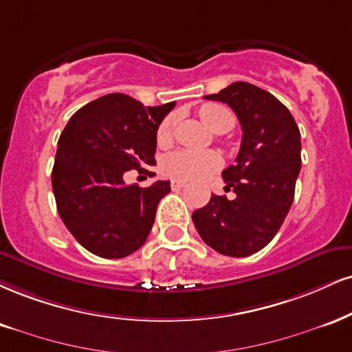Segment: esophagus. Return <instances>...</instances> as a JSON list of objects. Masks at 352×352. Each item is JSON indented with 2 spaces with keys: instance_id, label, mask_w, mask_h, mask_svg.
<instances>
[{
  "instance_id": "34e87169",
  "label": "esophagus",
  "mask_w": 352,
  "mask_h": 352,
  "mask_svg": "<svg viewBox=\"0 0 352 352\" xmlns=\"http://www.w3.org/2000/svg\"><path fill=\"white\" fill-rule=\"evenodd\" d=\"M185 185H187V184H185L184 180H179V179H173V180L170 182L172 190H180V188H184Z\"/></svg>"
}]
</instances>
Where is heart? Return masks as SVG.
<instances>
[{
  "instance_id": "1",
  "label": "heart",
  "mask_w": 352,
  "mask_h": 352,
  "mask_svg": "<svg viewBox=\"0 0 352 352\" xmlns=\"http://www.w3.org/2000/svg\"><path fill=\"white\" fill-rule=\"evenodd\" d=\"M200 118L213 131H230L234 126V114L230 108L219 103H206L200 108ZM175 118L167 116L159 124L157 142L165 146L172 141ZM221 167V157L213 151L182 149L170 152L162 160L165 175L182 180H200Z\"/></svg>"
}]
</instances>
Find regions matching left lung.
I'll return each mask as SVG.
<instances>
[{"label": "left lung", "mask_w": 352, "mask_h": 352, "mask_svg": "<svg viewBox=\"0 0 352 352\" xmlns=\"http://www.w3.org/2000/svg\"><path fill=\"white\" fill-rule=\"evenodd\" d=\"M205 98L236 113L243 141L236 162L221 173L236 198L211 195L192 219L214 251L248 257L274 239L289 213L302 167L300 131L289 109L256 85L236 82Z\"/></svg>", "instance_id": "1"}]
</instances>
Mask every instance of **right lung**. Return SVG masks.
Segmentation results:
<instances>
[{"mask_svg": "<svg viewBox=\"0 0 352 352\" xmlns=\"http://www.w3.org/2000/svg\"><path fill=\"white\" fill-rule=\"evenodd\" d=\"M175 107H144L111 93L80 108L58 138L52 190L63 224L87 251L121 259L146 243L170 182L126 185L131 168L152 175L157 129Z\"/></svg>", "mask_w": 352, "mask_h": 352, "instance_id": "obj_1", "label": "right lung"}]
</instances>
